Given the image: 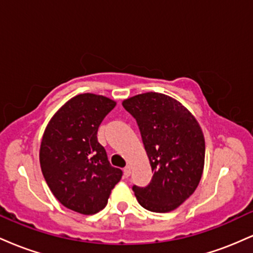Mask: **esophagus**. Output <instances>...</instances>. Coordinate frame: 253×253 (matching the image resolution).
Segmentation results:
<instances>
[{
  "mask_svg": "<svg viewBox=\"0 0 253 253\" xmlns=\"http://www.w3.org/2000/svg\"><path fill=\"white\" fill-rule=\"evenodd\" d=\"M130 172H132V168H130L129 165H127V167L124 169V176L125 177H129Z\"/></svg>",
  "mask_w": 253,
  "mask_h": 253,
  "instance_id": "1",
  "label": "esophagus"
}]
</instances>
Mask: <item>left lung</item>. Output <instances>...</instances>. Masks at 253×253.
I'll list each match as a JSON object with an SVG mask.
<instances>
[{
    "instance_id": "left-lung-1",
    "label": "left lung",
    "mask_w": 253,
    "mask_h": 253,
    "mask_svg": "<svg viewBox=\"0 0 253 253\" xmlns=\"http://www.w3.org/2000/svg\"><path fill=\"white\" fill-rule=\"evenodd\" d=\"M124 108L136 120L152 179L145 188L133 185L145 210L168 213L195 191L205 167V136L199 123L181 102L159 92L124 100Z\"/></svg>"
}]
</instances>
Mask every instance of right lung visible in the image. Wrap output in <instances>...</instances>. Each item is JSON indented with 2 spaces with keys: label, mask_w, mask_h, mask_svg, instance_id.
<instances>
[{
  "label": "right lung",
  "mask_w": 253,
  "mask_h": 253,
  "mask_svg": "<svg viewBox=\"0 0 253 253\" xmlns=\"http://www.w3.org/2000/svg\"><path fill=\"white\" fill-rule=\"evenodd\" d=\"M115 106L90 92L70 98L52 117L40 144V167L52 194L64 207L84 215L102 211L123 177L97 141L98 126Z\"/></svg>",
  "instance_id": "add662e5"
}]
</instances>
